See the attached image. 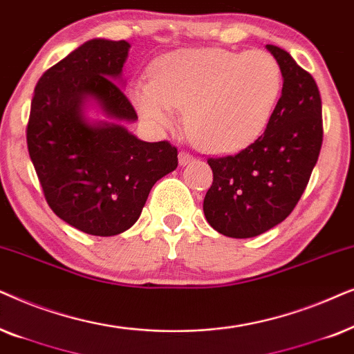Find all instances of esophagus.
I'll return each mask as SVG.
<instances>
[{
    "instance_id": "obj_1",
    "label": "esophagus",
    "mask_w": 354,
    "mask_h": 354,
    "mask_svg": "<svg viewBox=\"0 0 354 354\" xmlns=\"http://www.w3.org/2000/svg\"><path fill=\"white\" fill-rule=\"evenodd\" d=\"M192 160H194V157L189 152H186V150H181L180 152V165L181 167H186L187 163H191Z\"/></svg>"
}]
</instances>
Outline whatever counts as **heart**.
Masks as SVG:
<instances>
[{"mask_svg": "<svg viewBox=\"0 0 354 354\" xmlns=\"http://www.w3.org/2000/svg\"><path fill=\"white\" fill-rule=\"evenodd\" d=\"M283 77L277 59L262 50L185 48L150 68V82L131 88L136 110L149 124H176L186 110V129L197 147L212 153L238 152L270 122Z\"/></svg>", "mask_w": 354, "mask_h": 354, "instance_id": "1", "label": "heart"}]
</instances>
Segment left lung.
Here are the masks:
<instances>
[{
    "instance_id": "left-lung-1",
    "label": "left lung",
    "mask_w": 354,
    "mask_h": 354,
    "mask_svg": "<svg viewBox=\"0 0 354 354\" xmlns=\"http://www.w3.org/2000/svg\"><path fill=\"white\" fill-rule=\"evenodd\" d=\"M283 87L268 126L236 155L209 158L214 181L204 199L210 226L252 238L281 223L298 204L322 147V102L314 77L275 45Z\"/></svg>"
}]
</instances>
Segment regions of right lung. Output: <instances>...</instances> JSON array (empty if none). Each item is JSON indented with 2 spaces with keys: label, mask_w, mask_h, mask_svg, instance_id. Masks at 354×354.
Returning a JSON list of instances; mask_svg holds the SVG:
<instances>
[{
  "label": "right lung",
  "mask_w": 354,
  "mask_h": 354,
  "mask_svg": "<svg viewBox=\"0 0 354 354\" xmlns=\"http://www.w3.org/2000/svg\"><path fill=\"white\" fill-rule=\"evenodd\" d=\"M129 44L93 39L45 71L27 122V149L50 209L93 236L129 230L152 186L178 167L168 140L144 142L122 126L138 113L118 86ZM93 100L111 122H88Z\"/></svg>",
  "instance_id": "right-lung-1"
}]
</instances>
